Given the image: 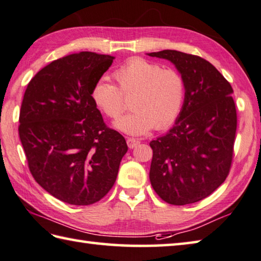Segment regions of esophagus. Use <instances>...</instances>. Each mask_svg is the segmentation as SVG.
I'll return each mask as SVG.
<instances>
[{"label": "esophagus", "mask_w": 261, "mask_h": 261, "mask_svg": "<svg viewBox=\"0 0 261 261\" xmlns=\"http://www.w3.org/2000/svg\"><path fill=\"white\" fill-rule=\"evenodd\" d=\"M139 143H140V141L136 139H133V137H128V139H127V145H128L129 149H133V147L139 145Z\"/></svg>", "instance_id": "34e87169"}]
</instances>
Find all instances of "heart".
Returning a JSON list of instances; mask_svg holds the SVG:
<instances>
[{
    "label": "heart",
    "mask_w": 261,
    "mask_h": 261,
    "mask_svg": "<svg viewBox=\"0 0 261 261\" xmlns=\"http://www.w3.org/2000/svg\"><path fill=\"white\" fill-rule=\"evenodd\" d=\"M118 87L100 81L93 87L92 99L111 119L127 109L126 97L132 96L134 110L115 122L116 128L129 135H144L153 127L164 129L179 117L184 107L186 83L173 68L134 58L114 71Z\"/></svg>",
    "instance_id": "1"
}]
</instances>
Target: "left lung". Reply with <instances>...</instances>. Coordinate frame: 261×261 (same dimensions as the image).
Segmentation results:
<instances>
[{
	"label": "left lung",
	"mask_w": 261,
	"mask_h": 261,
	"mask_svg": "<svg viewBox=\"0 0 261 261\" xmlns=\"http://www.w3.org/2000/svg\"><path fill=\"white\" fill-rule=\"evenodd\" d=\"M149 56L173 62L186 83L175 125L150 142L151 185L169 204L198 202L224 183L232 166L238 127L233 88L201 57L175 50Z\"/></svg>",
	"instance_id": "8db88e82"
}]
</instances>
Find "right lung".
Here are the masks:
<instances>
[{
    "label": "right lung",
    "mask_w": 261,
    "mask_h": 261,
    "mask_svg": "<svg viewBox=\"0 0 261 261\" xmlns=\"http://www.w3.org/2000/svg\"><path fill=\"white\" fill-rule=\"evenodd\" d=\"M112 61L95 52L69 54L42 68L24 91L18 130L28 168L66 203L88 205L105 198L128 150L92 99Z\"/></svg>",
    "instance_id": "obj_1"
}]
</instances>
